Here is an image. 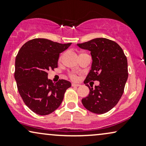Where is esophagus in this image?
Returning a JSON list of instances; mask_svg holds the SVG:
<instances>
[{
	"label": "esophagus",
	"instance_id": "1",
	"mask_svg": "<svg viewBox=\"0 0 146 146\" xmlns=\"http://www.w3.org/2000/svg\"><path fill=\"white\" fill-rule=\"evenodd\" d=\"M72 86H80V84H75V83H72L71 84Z\"/></svg>",
	"mask_w": 146,
	"mask_h": 146
}]
</instances>
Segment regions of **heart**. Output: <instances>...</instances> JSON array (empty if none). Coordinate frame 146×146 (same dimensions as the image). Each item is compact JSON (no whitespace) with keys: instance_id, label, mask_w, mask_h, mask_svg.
<instances>
[{"instance_id":"heart-1","label":"heart","mask_w":146,"mask_h":146,"mask_svg":"<svg viewBox=\"0 0 146 146\" xmlns=\"http://www.w3.org/2000/svg\"><path fill=\"white\" fill-rule=\"evenodd\" d=\"M68 76H69V78L73 80H76L77 78H78L77 75H75V73H68Z\"/></svg>"}]
</instances>
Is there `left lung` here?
I'll list each match as a JSON object with an SVG mask.
<instances>
[{
	"instance_id": "8db88e82",
	"label": "left lung",
	"mask_w": 146,
	"mask_h": 146,
	"mask_svg": "<svg viewBox=\"0 0 146 146\" xmlns=\"http://www.w3.org/2000/svg\"><path fill=\"white\" fill-rule=\"evenodd\" d=\"M90 51L93 63L84 83L89 88L88 96L82 100L84 106L92 113H107L121 99L128 77V61L123 49L117 42L107 38H95L78 44ZM99 81L93 89L87 84Z\"/></svg>"
}]
</instances>
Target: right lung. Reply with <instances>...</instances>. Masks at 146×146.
<instances>
[{
	"mask_svg": "<svg viewBox=\"0 0 146 146\" xmlns=\"http://www.w3.org/2000/svg\"><path fill=\"white\" fill-rule=\"evenodd\" d=\"M71 44L35 38L27 42L18 51L14 72L18 90L25 104L38 115L53 113L71 86L66 80L53 83L47 78L48 71L58 67L60 53Z\"/></svg>",
	"mask_w": 146,
	"mask_h": 146,
	"instance_id": "1",
	"label": "right lung"
}]
</instances>
